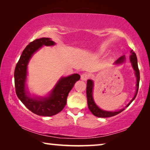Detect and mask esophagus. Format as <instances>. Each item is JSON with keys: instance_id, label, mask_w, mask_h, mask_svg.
<instances>
[{"instance_id": "1", "label": "esophagus", "mask_w": 150, "mask_h": 150, "mask_svg": "<svg viewBox=\"0 0 150 150\" xmlns=\"http://www.w3.org/2000/svg\"><path fill=\"white\" fill-rule=\"evenodd\" d=\"M88 79V75L87 73H83L82 75H81V79L82 81H87Z\"/></svg>"}]
</instances>
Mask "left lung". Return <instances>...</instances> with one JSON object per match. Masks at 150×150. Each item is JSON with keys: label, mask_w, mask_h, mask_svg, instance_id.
Returning <instances> with one entry per match:
<instances>
[{"label": "left lung", "mask_w": 150, "mask_h": 150, "mask_svg": "<svg viewBox=\"0 0 150 150\" xmlns=\"http://www.w3.org/2000/svg\"><path fill=\"white\" fill-rule=\"evenodd\" d=\"M130 60L132 63V65L133 69L135 71V75L136 77V91L135 95H134V98L130 100V102L129 103L126 107H128V106L130 105L132 102L135 99L136 96L138 94V91L139 88V71L138 69V59H137L136 54L133 52V50H131L130 52ZM125 60V56L123 55V56L120 57L119 59H117V61L115 62L116 64H120V63H123ZM93 82L92 80L88 79L87 80V105L88 109H89L90 111L92 112L93 115L95 116H97V117L100 118H107V117H112V116H114L115 115H117L118 114L120 113L121 112H122L125 108H122L120 110L118 111H106V110H103L102 109H100L98 106L96 105V103L94 101L93 97Z\"/></svg>", "instance_id": "1"}]
</instances>
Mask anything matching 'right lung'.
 <instances>
[{
	"label": "right lung",
	"instance_id": "obj_1",
	"mask_svg": "<svg viewBox=\"0 0 150 150\" xmlns=\"http://www.w3.org/2000/svg\"><path fill=\"white\" fill-rule=\"evenodd\" d=\"M55 42L48 38H42L30 42L22 52L14 70L16 93L21 102L33 113L39 116H51L57 115L65 107L68 94L75 83L80 79L75 73L62 77L46 97H32L26 90L27 65L33 54L43 45H54Z\"/></svg>",
	"mask_w": 150,
	"mask_h": 150
}]
</instances>
